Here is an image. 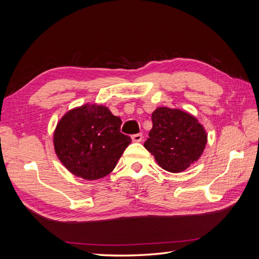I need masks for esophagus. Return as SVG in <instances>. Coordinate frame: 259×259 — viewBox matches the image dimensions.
<instances>
[{
  "label": "esophagus",
  "mask_w": 259,
  "mask_h": 259,
  "mask_svg": "<svg viewBox=\"0 0 259 259\" xmlns=\"http://www.w3.org/2000/svg\"><path fill=\"white\" fill-rule=\"evenodd\" d=\"M132 140H133V142H134V143H140V142H142V140H143V134H140V133H139V134L133 135V136H132Z\"/></svg>",
  "instance_id": "obj_1"
}]
</instances>
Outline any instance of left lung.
<instances>
[{"label":"left lung","instance_id":"1","mask_svg":"<svg viewBox=\"0 0 259 259\" xmlns=\"http://www.w3.org/2000/svg\"><path fill=\"white\" fill-rule=\"evenodd\" d=\"M151 119L152 128L144 146L163 169L180 173L199 160L207 135L197 117L179 109L160 107Z\"/></svg>","mask_w":259,"mask_h":259}]
</instances>
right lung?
Wrapping results in <instances>:
<instances>
[{
    "label": "right lung",
    "instance_id": "obj_1",
    "mask_svg": "<svg viewBox=\"0 0 259 259\" xmlns=\"http://www.w3.org/2000/svg\"><path fill=\"white\" fill-rule=\"evenodd\" d=\"M122 121L105 106L86 104L68 111L54 133L55 151L65 167L77 177L96 180L109 175L130 136L120 132Z\"/></svg>",
    "mask_w": 259,
    "mask_h": 259
}]
</instances>
